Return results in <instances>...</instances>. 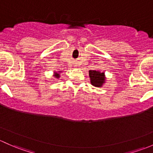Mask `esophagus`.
Returning <instances> with one entry per match:
<instances>
[{"mask_svg": "<svg viewBox=\"0 0 153 153\" xmlns=\"http://www.w3.org/2000/svg\"><path fill=\"white\" fill-rule=\"evenodd\" d=\"M75 65H76V66H79V62L78 61H76V62H75Z\"/></svg>", "mask_w": 153, "mask_h": 153, "instance_id": "obj_1", "label": "esophagus"}]
</instances>
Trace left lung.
Returning a JSON list of instances; mask_svg holds the SVG:
<instances>
[{
    "label": "left lung",
    "instance_id": "8db88e82",
    "mask_svg": "<svg viewBox=\"0 0 153 153\" xmlns=\"http://www.w3.org/2000/svg\"><path fill=\"white\" fill-rule=\"evenodd\" d=\"M89 76L91 84L96 87H101L105 81L104 73H100L97 71H89Z\"/></svg>",
    "mask_w": 153,
    "mask_h": 153
}]
</instances>
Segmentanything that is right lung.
I'll use <instances>...</instances> for the list:
<instances>
[{
  "instance_id": "obj_1",
  "label": "right lung",
  "mask_w": 153,
  "mask_h": 153,
  "mask_svg": "<svg viewBox=\"0 0 153 153\" xmlns=\"http://www.w3.org/2000/svg\"><path fill=\"white\" fill-rule=\"evenodd\" d=\"M56 77H57V78H58V77H59V74H56Z\"/></svg>"
}]
</instances>
